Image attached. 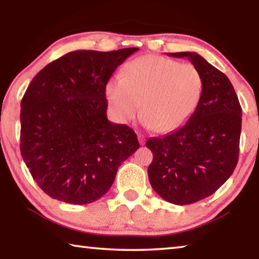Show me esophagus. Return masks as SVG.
I'll use <instances>...</instances> for the list:
<instances>
[{"label":"esophagus","instance_id":"obj_1","mask_svg":"<svg viewBox=\"0 0 259 259\" xmlns=\"http://www.w3.org/2000/svg\"><path fill=\"white\" fill-rule=\"evenodd\" d=\"M138 140H139V144L140 145H144V144H145V137H144L143 135H138Z\"/></svg>","mask_w":259,"mask_h":259}]
</instances>
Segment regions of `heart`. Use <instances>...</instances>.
Wrapping results in <instances>:
<instances>
[{"label": "heart", "instance_id": "b5f03b06", "mask_svg": "<svg viewBox=\"0 0 259 259\" xmlns=\"http://www.w3.org/2000/svg\"><path fill=\"white\" fill-rule=\"evenodd\" d=\"M202 76L192 64L162 56H143L109 78L106 95L122 123L140 115L159 133L177 129L190 119L202 95Z\"/></svg>", "mask_w": 259, "mask_h": 259}]
</instances>
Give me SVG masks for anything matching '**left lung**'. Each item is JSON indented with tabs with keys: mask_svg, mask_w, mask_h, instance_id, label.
Masks as SVG:
<instances>
[{
	"mask_svg": "<svg viewBox=\"0 0 259 259\" xmlns=\"http://www.w3.org/2000/svg\"><path fill=\"white\" fill-rule=\"evenodd\" d=\"M186 58L202 76V95L193 115L181 128L147 140L153 153L148 179L170 203L191 204L213 194L233 174L239 159L241 109L224 73L196 52L166 54Z\"/></svg>",
	"mask_w": 259,
	"mask_h": 259,
	"instance_id": "1",
	"label": "left lung"
}]
</instances>
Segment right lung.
I'll return each instance as SVG.
<instances>
[{
    "mask_svg": "<svg viewBox=\"0 0 259 259\" xmlns=\"http://www.w3.org/2000/svg\"><path fill=\"white\" fill-rule=\"evenodd\" d=\"M138 50H77L34 76L21 100L20 152L52 199L87 204L106 194L117 169L139 148L137 135L107 120L106 84Z\"/></svg>",
    "mask_w": 259,
    "mask_h": 259,
    "instance_id": "obj_1",
    "label": "right lung"
}]
</instances>
